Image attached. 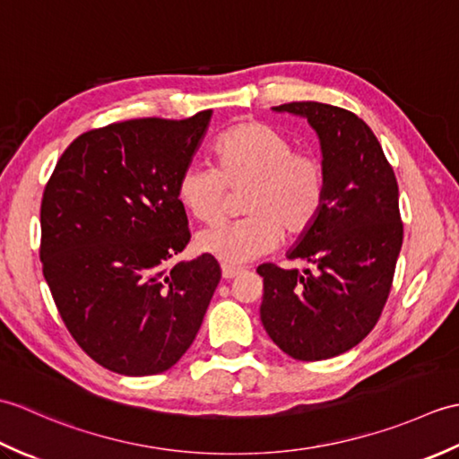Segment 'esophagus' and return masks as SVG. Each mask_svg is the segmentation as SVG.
Masks as SVG:
<instances>
[{"label": "esophagus", "instance_id": "1", "mask_svg": "<svg viewBox=\"0 0 459 459\" xmlns=\"http://www.w3.org/2000/svg\"><path fill=\"white\" fill-rule=\"evenodd\" d=\"M238 274H242V268H235V266L222 264V278H224V280H232V278H237Z\"/></svg>", "mask_w": 459, "mask_h": 459}]
</instances>
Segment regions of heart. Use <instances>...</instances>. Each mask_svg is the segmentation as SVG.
<instances>
[{
    "label": "heart",
    "mask_w": 459,
    "mask_h": 459,
    "mask_svg": "<svg viewBox=\"0 0 459 459\" xmlns=\"http://www.w3.org/2000/svg\"><path fill=\"white\" fill-rule=\"evenodd\" d=\"M284 132L264 122L232 126L214 143L217 168L189 163L179 175L178 199L195 219H219L229 189H245L247 217L221 221L197 232V248L229 266L266 255L281 238L316 222L325 201V169L317 155L294 150Z\"/></svg>",
    "instance_id": "obj_1"
}]
</instances>
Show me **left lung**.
I'll use <instances>...</instances> for the list:
<instances>
[{"label": "left lung", "instance_id": "8db88e82", "mask_svg": "<svg viewBox=\"0 0 459 459\" xmlns=\"http://www.w3.org/2000/svg\"><path fill=\"white\" fill-rule=\"evenodd\" d=\"M272 110L301 116L316 130L325 201L288 252L316 272L258 266L260 319L286 355L324 360L359 345L383 314L403 247L398 183L377 135L353 112L321 102Z\"/></svg>", "mask_w": 459, "mask_h": 459}]
</instances>
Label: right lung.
Returning a JSON list of instances; mask_svg holds the SVG:
<instances>
[{"instance_id":"add662e5","label":"right lung","mask_w":459,"mask_h":459,"mask_svg":"<svg viewBox=\"0 0 459 459\" xmlns=\"http://www.w3.org/2000/svg\"><path fill=\"white\" fill-rule=\"evenodd\" d=\"M212 110L79 135L41 203V262L68 333L104 368L158 375L185 355L221 280L211 255L169 260L191 238L178 199Z\"/></svg>"}]
</instances>
